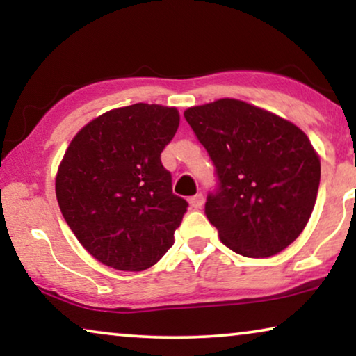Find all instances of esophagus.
Returning <instances> with one entry per match:
<instances>
[{
	"label": "esophagus",
	"instance_id": "34e87169",
	"mask_svg": "<svg viewBox=\"0 0 356 356\" xmlns=\"http://www.w3.org/2000/svg\"><path fill=\"white\" fill-rule=\"evenodd\" d=\"M203 202H205V197L202 195V193H197V195H193L188 198V203H191L192 208H195V210H198V208H202Z\"/></svg>",
	"mask_w": 356,
	"mask_h": 356
}]
</instances>
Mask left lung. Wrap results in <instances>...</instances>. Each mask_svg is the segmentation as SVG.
<instances>
[{"label":"left lung","instance_id":"left-lung-1","mask_svg":"<svg viewBox=\"0 0 356 356\" xmlns=\"http://www.w3.org/2000/svg\"><path fill=\"white\" fill-rule=\"evenodd\" d=\"M184 117L215 164L205 215L221 243L244 257L282 252L309 221L321 159L295 123L238 99L191 107Z\"/></svg>","mask_w":356,"mask_h":356}]
</instances>
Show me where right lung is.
<instances>
[{
    "mask_svg": "<svg viewBox=\"0 0 356 356\" xmlns=\"http://www.w3.org/2000/svg\"><path fill=\"white\" fill-rule=\"evenodd\" d=\"M175 107L134 104L76 134L58 165L61 215L84 249L107 267L140 272L174 244L188 203L172 193L161 153L179 129Z\"/></svg>",
    "mask_w": 356,
    "mask_h": 356,
    "instance_id": "obj_1",
    "label": "right lung"
}]
</instances>
